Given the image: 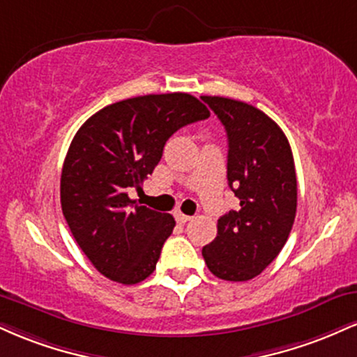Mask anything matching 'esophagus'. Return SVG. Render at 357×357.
<instances>
[{"mask_svg":"<svg viewBox=\"0 0 357 357\" xmlns=\"http://www.w3.org/2000/svg\"><path fill=\"white\" fill-rule=\"evenodd\" d=\"M174 218H176V221H178V223H188V221H191L192 220V216H188V215H183L181 211H176L174 213Z\"/></svg>","mask_w":357,"mask_h":357,"instance_id":"34e87169","label":"esophagus"}]
</instances>
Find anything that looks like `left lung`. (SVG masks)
I'll return each instance as SVG.
<instances>
[{"mask_svg":"<svg viewBox=\"0 0 357 357\" xmlns=\"http://www.w3.org/2000/svg\"><path fill=\"white\" fill-rule=\"evenodd\" d=\"M228 136L227 178L240 210L218 220L203 247L213 275L230 282L257 277L284 248L297 211L294 155L284 130L247 102L203 96Z\"/></svg>","mask_w":357,"mask_h":357,"instance_id":"left-lung-1","label":"left lung"}]
</instances>
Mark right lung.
I'll return each mask as SVG.
<instances>
[{
    "label": "right lung",
    "instance_id": "right-lung-1",
    "mask_svg": "<svg viewBox=\"0 0 357 357\" xmlns=\"http://www.w3.org/2000/svg\"><path fill=\"white\" fill-rule=\"evenodd\" d=\"M208 117L190 93H151L100 109L77 130L61 169V211L102 275L132 285L154 272L176 221L129 191H141L176 130Z\"/></svg>",
    "mask_w": 357,
    "mask_h": 357
}]
</instances>
